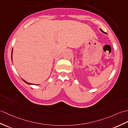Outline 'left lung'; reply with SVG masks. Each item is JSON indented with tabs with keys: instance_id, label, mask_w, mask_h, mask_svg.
<instances>
[{
	"instance_id": "1",
	"label": "left lung",
	"mask_w": 128,
	"mask_h": 128,
	"mask_svg": "<svg viewBox=\"0 0 128 128\" xmlns=\"http://www.w3.org/2000/svg\"><path fill=\"white\" fill-rule=\"evenodd\" d=\"M100 30H101V32H104V33H105V32H104V31H103V30H102V29H100Z\"/></svg>"
}]
</instances>
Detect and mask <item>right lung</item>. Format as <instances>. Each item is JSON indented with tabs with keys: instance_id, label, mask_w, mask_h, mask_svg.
Here are the masks:
<instances>
[{
	"instance_id": "right-lung-1",
	"label": "right lung",
	"mask_w": 128,
	"mask_h": 128,
	"mask_svg": "<svg viewBox=\"0 0 128 128\" xmlns=\"http://www.w3.org/2000/svg\"><path fill=\"white\" fill-rule=\"evenodd\" d=\"M12 50H13V49H12ZM12 52H11V59H12ZM22 80H23V81L25 83H26V84H30V83H28V82H26V81H24V80H23V79H22Z\"/></svg>"
}]
</instances>
